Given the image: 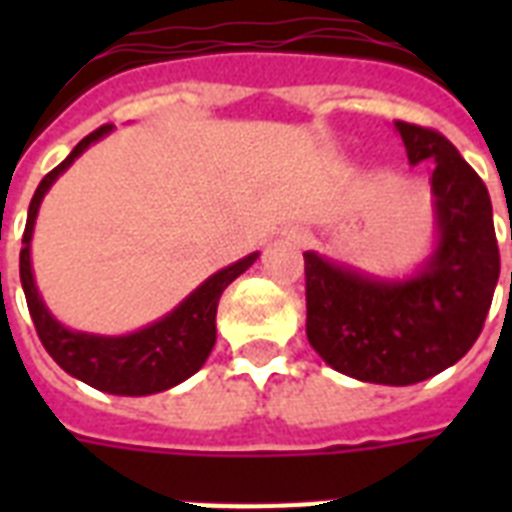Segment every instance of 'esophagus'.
<instances>
[{
  "mask_svg": "<svg viewBox=\"0 0 512 512\" xmlns=\"http://www.w3.org/2000/svg\"><path fill=\"white\" fill-rule=\"evenodd\" d=\"M295 239H297V241H300V239H303V236H300V233H295Z\"/></svg>",
  "mask_w": 512,
  "mask_h": 512,
  "instance_id": "obj_1",
  "label": "esophagus"
}]
</instances>
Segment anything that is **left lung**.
<instances>
[{"instance_id":"left-lung-1","label":"left lung","mask_w":512,"mask_h":512,"mask_svg":"<svg viewBox=\"0 0 512 512\" xmlns=\"http://www.w3.org/2000/svg\"><path fill=\"white\" fill-rule=\"evenodd\" d=\"M409 164L433 162L438 241L409 279H377L305 252V332L332 369L377 385H414L457 364L478 340L500 249L484 180L436 130L396 122Z\"/></svg>"}]
</instances>
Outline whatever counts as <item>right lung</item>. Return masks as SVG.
Here are the masks:
<instances>
[{
  "mask_svg": "<svg viewBox=\"0 0 512 512\" xmlns=\"http://www.w3.org/2000/svg\"><path fill=\"white\" fill-rule=\"evenodd\" d=\"M114 130V124H103L87 138L79 140L71 154L42 177L36 188L34 199L28 204L26 231H23V249H20V284L26 292L28 313L34 319L36 335L42 340L44 350L55 358V364L68 372L76 380L87 382L92 388L114 396H151L162 393L191 374H196L204 366L207 356L215 348V316L217 303L225 287L236 276L247 271L257 260V252L247 255L239 263L228 265L215 276H209L201 287H196L175 311L167 313L164 319L148 324L140 332L122 337L87 335V332H74L63 327L44 305L42 295L34 284V271H31V233H34L36 212L42 204L44 193L58 180L63 172L74 164L76 156H82L87 148L100 140L103 135Z\"/></svg>",
  "mask_w": 512,
  "mask_h": 512,
  "instance_id": "1",
  "label": "right lung"
}]
</instances>
